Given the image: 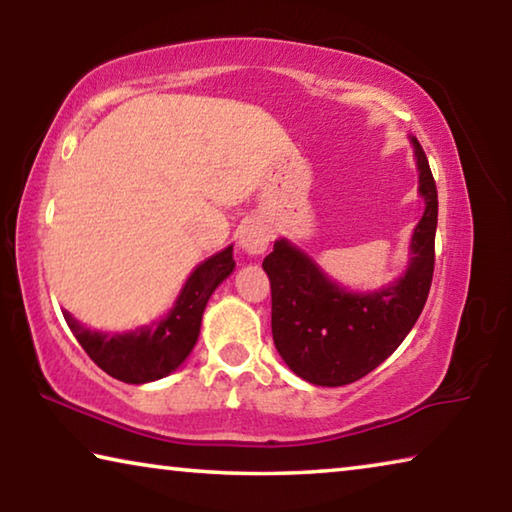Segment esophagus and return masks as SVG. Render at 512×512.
Wrapping results in <instances>:
<instances>
[{"instance_id": "esophagus-1", "label": "esophagus", "mask_w": 512, "mask_h": 512, "mask_svg": "<svg viewBox=\"0 0 512 512\" xmlns=\"http://www.w3.org/2000/svg\"><path fill=\"white\" fill-rule=\"evenodd\" d=\"M268 241H271V235H268V228L262 221H246L239 230V246L241 250H246L248 255H262L268 248Z\"/></svg>"}]
</instances>
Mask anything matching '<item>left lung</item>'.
<instances>
[{"instance_id": "8db88e82", "label": "left lung", "mask_w": 512, "mask_h": 512, "mask_svg": "<svg viewBox=\"0 0 512 512\" xmlns=\"http://www.w3.org/2000/svg\"><path fill=\"white\" fill-rule=\"evenodd\" d=\"M411 142L424 214L413 230L409 268L395 284L375 293L345 291L287 239H277L264 259L275 348L309 384L345 386L366 377L400 348L422 314L436 262L438 192L427 155L415 137Z\"/></svg>"}]
</instances>
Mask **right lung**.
I'll return each mask as SVG.
<instances>
[{"instance_id":"right-lung-1","label":"right lung","mask_w":512,"mask_h":512,"mask_svg":"<svg viewBox=\"0 0 512 512\" xmlns=\"http://www.w3.org/2000/svg\"><path fill=\"white\" fill-rule=\"evenodd\" d=\"M232 271L235 259L228 246L196 266L167 318L137 332L108 336L81 325L69 311L63 316L76 341L103 372L126 384H146L167 377L187 359L198 341L207 300Z\"/></svg>"}]
</instances>
